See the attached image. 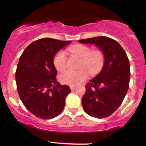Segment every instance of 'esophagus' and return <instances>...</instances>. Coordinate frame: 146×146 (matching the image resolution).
I'll return each mask as SVG.
<instances>
[{
  "instance_id": "34e87169",
  "label": "esophagus",
  "mask_w": 146,
  "mask_h": 146,
  "mask_svg": "<svg viewBox=\"0 0 146 146\" xmlns=\"http://www.w3.org/2000/svg\"><path fill=\"white\" fill-rule=\"evenodd\" d=\"M70 90H76V88H77L76 86H70Z\"/></svg>"
}]
</instances>
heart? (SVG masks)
<instances>
[{
  "label": "heart",
  "mask_w": 146,
  "mask_h": 146,
  "mask_svg": "<svg viewBox=\"0 0 146 146\" xmlns=\"http://www.w3.org/2000/svg\"><path fill=\"white\" fill-rule=\"evenodd\" d=\"M69 51L81 59L80 68L87 69L90 73H95L102 66L104 57L100 51H92L88 46L82 44L75 45L69 48ZM66 54L64 51L57 52L54 58V67L58 71H62L66 67ZM88 78V72L85 69L78 70H68L59 76V80L62 83L75 86L82 83Z\"/></svg>",
  "instance_id": "b5f03b06"
}]
</instances>
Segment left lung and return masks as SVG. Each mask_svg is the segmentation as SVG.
I'll use <instances>...</instances> for the list:
<instances>
[{"mask_svg": "<svg viewBox=\"0 0 146 146\" xmlns=\"http://www.w3.org/2000/svg\"><path fill=\"white\" fill-rule=\"evenodd\" d=\"M78 42L95 45L104 56L99 74L87 84L82 98L85 112L98 119L112 114L126 96L130 81V65L124 50L117 41L107 36L81 39Z\"/></svg>", "mask_w": 146, "mask_h": 146, "instance_id": "1", "label": "left lung"}]
</instances>
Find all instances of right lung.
<instances>
[{
    "mask_svg": "<svg viewBox=\"0 0 146 146\" xmlns=\"http://www.w3.org/2000/svg\"><path fill=\"white\" fill-rule=\"evenodd\" d=\"M70 43L43 38L30 44L20 56L15 73L17 92L26 109L38 118H54L64 110L70 89L56 80L53 61Z\"/></svg>",
    "mask_w": 146,
    "mask_h": 146,
    "instance_id": "1",
    "label": "right lung"
}]
</instances>
